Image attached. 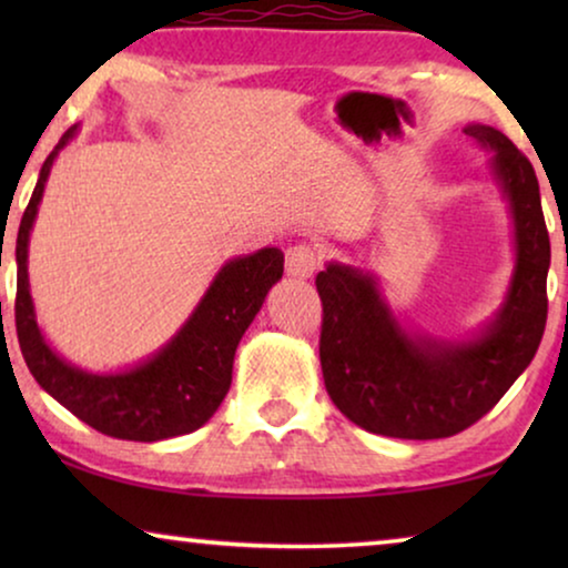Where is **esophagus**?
<instances>
[{
  "label": "esophagus",
  "mask_w": 568,
  "mask_h": 568,
  "mask_svg": "<svg viewBox=\"0 0 568 568\" xmlns=\"http://www.w3.org/2000/svg\"><path fill=\"white\" fill-rule=\"evenodd\" d=\"M315 266H317V253L313 245L300 243L286 251V276L310 278L315 274Z\"/></svg>",
  "instance_id": "1"
}]
</instances>
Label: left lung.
I'll return each instance as SVG.
<instances>
[{
    "label": "left lung",
    "mask_w": 568,
    "mask_h": 568,
    "mask_svg": "<svg viewBox=\"0 0 568 568\" xmlns=\"http://www.w3.org/2000/svg\"><path fill=\"white\" fill-rule=\"evenodd\" d=\"M463 134L491 154L488 181L511 222V276L499 310L463 338L400 321L375 271L325 263L321 367L331 400L362 429L395 439H442L486 416L538 352L546 331L550 240L530 160L486 123Z\"/></svg>",
    "instance_id": "8db88e82"
}]
</instances>
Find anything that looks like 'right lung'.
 Returning <instances> with one entry per match:
<instances>
[{
	"mask_svg": "<svg viewBox=\"0 0 568 568\" xmlns=\"http://www.w3.org/2000/svg\"><path fill=\"white\" fill-rule=\"evenodd\" d=\"M77 131L80 126L69 129L45 158L14 243V325L22 356L30 375L53 400L108 437L160 442L191 434L222 406L240 338L258 315L271 286L282 278L284 253L278 247H261L224 261L189 321L146 359L113 372H90L67 362L38 325L28 278V245L53 162Z\"/></svg>",
	"mask_w": 568,
	"mask_h": 568,
	"instance_id": "1",
	"label": "right lung"
}]
</instances>
